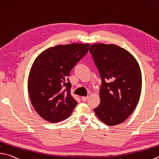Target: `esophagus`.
I'll list each match as a JSON object with an SVG mask.
<instances>
[{"instance_id": "1", "label": "esophagus", "mask_w": 159, "mask_h": 159, "mask_svg": "<svg viewBox=\"0 0 159 159\" xmlns=\"http://www.w3.org/2000/svg\"><path fill=\"white\" fill-rule=\"evenodd\" d=\"M88 97H81L82 102H86V101L88 100Z\"/></svg>"}]
</instances>
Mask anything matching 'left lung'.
<instances>
[{"label": "left lung", "mask_w": 159, "mask_h": 159, "mask_svg": "<svg viewBox=\"0 0 159 159\" xmlns=\"http://www.w3.org/2000/svg\"><path fill=\"white\" fill-rule=\"evenodd\" d=\"M89 52L102 80L101 102L94 111L106 125H120L139 102L142 88L139 64L128 51L115 44H94Z\"/></svg>", "instance_id": "1"}]
</instances>
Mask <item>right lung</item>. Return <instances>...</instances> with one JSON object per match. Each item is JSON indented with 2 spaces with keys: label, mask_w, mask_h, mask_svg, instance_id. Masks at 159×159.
Wrapping results in <instances>:
<instances>
[{
  "label": "right lung",
  "mask_w": 159,
  "mask_h": 159,
  "mask_svg": "<svg viewBox=\"0 0 159 159\" xmlns=\"http://www.w3.org/2000/svg\"><path fill=\"white\" fill-rule=\"evenodd\" d=\"M89 44L57 45L42 52L32 65L28 90L32 105L43 119L57 123L77 105L71 94L70 71L88 53ZM66 88L64 89V87Z\"/></svg>",
  "instance_id": "1"
}]
</instances>
